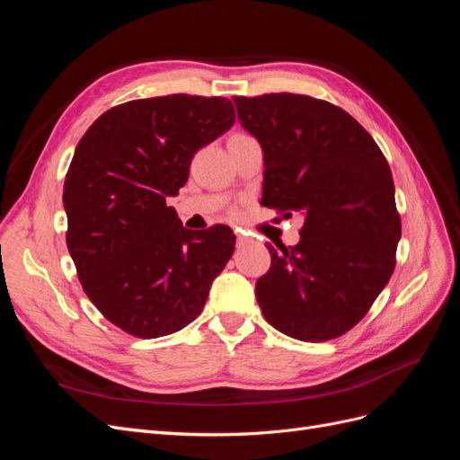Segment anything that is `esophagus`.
<instances>
[{"instance_id": "obj_1", "label": "esophagus", "mask_w": 460, "mask_h": 460, "mask_svg": "<svg viewBox=\"0 0 460 460\" xmlns=\"http://www.w3.org/2000/svg\"><path fill=\"white\" fill-rule=\"evenodd\" d=\"M235 235H238V247H245L249 243V240L245 238V235L240 230H235Z\"/></svg>"}]
</instances>
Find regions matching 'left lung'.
Returning <instances> with one entry per match:
<instances>
[{
  "label": "left lung",
  "instance_id": "left-lung-1",
  "mask_svg": "<svg viewBox=\"0 0 460 460\" xmlns=\"http://www.w3.org/2000/svg\"><path fill=\"white\" fill-rule=\"evenodd\" d=\"M234 103L262 147L261 203L305 217L297 245L267 243L272 267L255 284L261 311L289 338H338L395 269L401 220L389 164L372 136L328 102L264 93Z\"/></svg>",
  "mask_w": 460,
  "mask_h": 460
}]
</instances>
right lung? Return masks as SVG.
Returning <instances> with one entry per match:
<instances>
[{"instance_id":"obj_1","label":"right lung","mask_w":460,"mask_h":460,"mask_svg":"<svg viewBox=\"0 0 460 460\" xmlns=\"http://www.w3.org/2000/svg\"><path fill=\"white\" fill-rule=\"evenodd\" d=\"M234 120L226 97L134 100L105 111L75 149L63 188L68 253L90 301L136 338L196 320L234 253L228 226L188 230L166 205L193 153Z\"/></svg>"}]
</instances>
